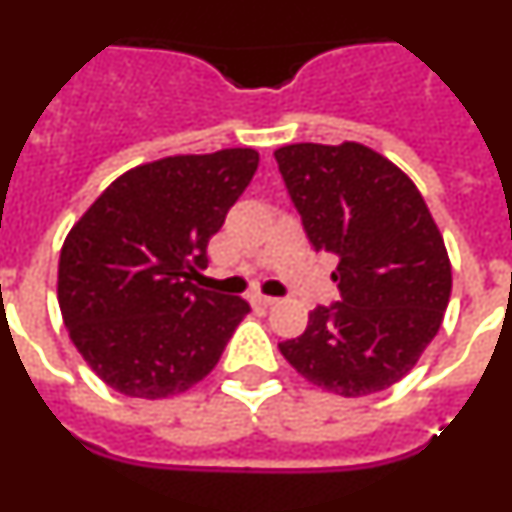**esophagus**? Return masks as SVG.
<instances>
[{
    "label": "esophagus",
    "instance_id": "esophagus-1",
    "mask_svg": "<svg viewBox=\"0 0 512 512\" xmlns=\"http://www.w3.org/2000/svg\"><path fill=\"white\" fill-rule=\"evenodd\" d=\"M253 305H259V307H271L274 302H277V297H269V295H253L251 297Z\"/></svg>",
    "mask_w": 512,
    "mask_h": 512
}]
</instances>
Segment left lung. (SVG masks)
<instances>
[{
    "instance_id": "1",
    "label": "left lung",
    "mask_w": 512,
    "mask_h": 512,
    "mask_svg": "<svg viewBox=\"0 0 512 512\" xmlns=\"http://www.w3.org/2000/svg\"><path fill=\"white\" fill-rule=\"evenodd\" d=\"M274 158L312 248L338 256L330 277L341 289L279 351L333 395L387 390L418 364L449 307L441 230L413 179L361 143H295Z\"/></svg>"
}]
</instances>
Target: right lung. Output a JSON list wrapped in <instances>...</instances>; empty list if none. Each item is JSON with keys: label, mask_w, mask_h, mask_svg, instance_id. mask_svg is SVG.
<instances>
[{"label": "right lung", "mask_w": 512, "mask_h": 512, "mask_svg": "<svg viewBox=\"0 0 512 512\" xmlns=\"http://www.w3.org/2000/svg\"><path fill=\"white\" fill-rule=\"evenodd\" d=\"M256 166L253 148L140 164L69 230L58 305L76 351L112 390L164 400L215 369L251 307L192 279Z\"/></svg>", "instance_id": "right-lung-1"}]
</instances>
